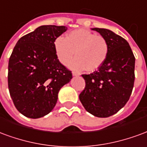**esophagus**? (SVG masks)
Wrapping results in <instances>:
<instances>
[{
  "mask_svg": "<svg viewBox=\"0 0 147 147\" xmlns=\"http://www.w3.org/2000/svg\"><path fill=\"white\" fill-rule=\"evenodd\" d=\"M72 75L73 77H78V76H79V74H76V73H73Z\"/></svg>",
  "mask_w": 147,
  "mask_h": 147,
  "instance_id": "obj_1",
  "label": "esophagus"
}]
</instances>
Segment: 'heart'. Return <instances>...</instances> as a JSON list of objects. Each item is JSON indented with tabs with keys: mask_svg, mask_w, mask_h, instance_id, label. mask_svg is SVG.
<instances>
[{
	"mask_svg": "<svg viewBox=\"0 0 147 147\" xmlns=\"http://www.w3.org/2000/svg\"><path fill=\"white\" fill-rule=\"evenodd\" d=\"M54 47L62 64L66 65L75 53L76 57L69 63V68L74 71L86 69L88 72L95 71L104 63L110 50L106 38L87 29L71 31L66 38L59 37L55 40Z\"/></svg>",
	"mask_w": 147,
	"mask_h": 147,
	"instance_id": "1",
	"label": "heart"
}]
</instances>
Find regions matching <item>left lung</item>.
<instances>
[{
	"label": "left lung",
	"instance_id": "8db88e82",
	"mask_svg": "<svg viewBox=\"0 0 147 147\" xmlns=\"http://www.w3.org/2000/svg\"><path fill=\"white\" fill-rule=\"evenodd\" d=\"M106 38L109 54L97 71L83 74L85 88L79 98L84 109L94 116L108 117L125 107L135 81V56L128 41L113 31L92 28Z\"/></svg>",
	"mask_w": 147,
	"mask_h": 147
}]
</instances>
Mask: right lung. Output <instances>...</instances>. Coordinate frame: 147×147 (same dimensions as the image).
I'll list each match as a JSON object with an SVG mask.
<instances>
[{
    "label": "right lung",
    "instance_id": "right-lung-1",
    "mask_svg": "<svg viewBox=\"0 0 147 147\" xmlns=\"http://www.w3.org/2000/svg\"><path fill=\"white\" fill-rule=\"evenodd\" d=\"M64 26H40L21 37L8 62L7 83L15 107L29 118H40L53 110L58 94L72 79L55 51Z\"/></svg>",
    "mask_w": 147,
    "mask_h": 147
}]
</instances>
